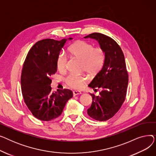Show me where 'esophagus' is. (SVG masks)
I'll return each instance as SVG.
<instances>
[{
  "label": "esophagus",
  "mask_w": 156,
  "mask_h": 156,
  "mask_svg": "<svg viewBox=\"0 0 156 156\" xmlns=\"http://www.w3.org/2000/svg\"><path fill=\"white\" fill-rule=\"evenodd\" d=\"M73 96H76V95L81 94V92H79V91H73Z\"/></svg>",
  "instance_id": "34e87169"
}]
</instances>
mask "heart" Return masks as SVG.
<instances>
[{"label":"heart","mask_w":156,"mask_h":156,"mask_svg":"<svg viewBox=\"0 0 156 156\" xmlns=\"http://www.w3.org/2000/svg\"><path fill=\"white\" fill-rule=\"evenodd\" d=\"M69 52L73 57L81 60V71L86 72L91 78L97 76L104 67L106 54L101 47L94 48L92 44L80 40L69 47ZM67 63L66 56L61 54L57 57V68L61 73L66 71ZM87 80L85 75L70 74L66 78L65 82L71 88L80 90L86 85Z\"/></svg>","instance_id":"heart-1"}]
</instances>
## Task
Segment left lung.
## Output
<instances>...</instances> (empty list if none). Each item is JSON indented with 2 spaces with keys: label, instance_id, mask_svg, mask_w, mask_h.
<instances>
[{
  "label": "left lung",
  "instance_id": "obj_1",
  "mask_svg": "<svg viewBox=\"0 0 156 156\" xmlns=\"http://www.w3.org/2000/svg\"><path fill=\"white\" fill-rule=\"evenodd\" d=\"M97 40L106 54L104 67L88 87L99 95L90 94L92 102L87 109L90 117L97 121H106L113 117L125 100L128 83L124 54L115 40L100 33H94L84 37Z\"/></svg>",
  "mask_w": 156,
  "mask_h": 156
}]
</instances>
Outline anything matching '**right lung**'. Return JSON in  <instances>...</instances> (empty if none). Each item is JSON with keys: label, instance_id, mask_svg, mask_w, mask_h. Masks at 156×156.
<instances>
[{"label": "right lung", "instance_id": "right-lung-1", "mask_svg": "<svg viewBox=\"0 0 156 156\" xmlns=\"http://www.w3.org/2000/svg\"><path fill=\"white\" fill-rule=\"evenodd\" d=\"M66 41H38L31 47L24 61L21 76L23 97L33 115L40 120L48 121L59 117L73 97L69 89L54 92L51 86V76L57 71V59Z\"/></svg>", "mask_w": 156, "mask_h": 156}]
</instances>
